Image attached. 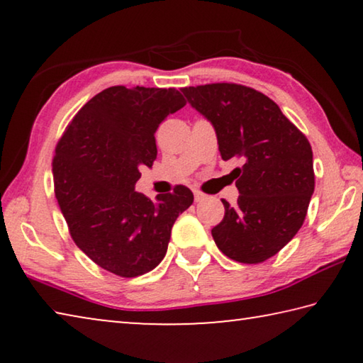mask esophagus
Listing matches in <instances>:
<instances>
[{
    "label": "esophagus",
    "instance_id": "esophagus-1",
    "mask_svg": "<svg viewBox=\"0 0 363 363\" xmlns=\"http://www.w3.org/2000/svg\"><path fill=\"white\" fill-rule=\"evenodd\" d=\"M194 196H195V201H201V200L206 199V195L203 192H200L199 189L194 190Z\"/></svg>",
    "mask_w": 363,
    "mask_h": 363
}]
</instances>
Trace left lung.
I'll return each instance as SVG.
<instances>
[{
    "instance_id": "obj_1",
    "label": "left lung",
    "mask_w": 363,
    "mask_h": 363,
    "mask_svg": "<svg viewBox=\"0 0 363 363\" xmlns=\"http://www.w3.org/2000/svg\"><path fill=\"white\" fill-rule=\"evenodd\" d=\"M211 123L223 160L240 158L235 205L223 200L224 219L213 227L218 248L233 261L264 262L303 225L314 194L307 138L267 96L248 86L213 83L181 89Z\"/></svg>"
}]
</instances>
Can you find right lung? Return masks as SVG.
Here are the masks:
<instances>
[{"instance_id":"right-lung-1","label":"right lung","mask_w":363,"mask_h":363,"mask_svg":"<svg viewBox=\"0 0 363 363\" xmlns=\"http://www.w3.org/2000/svg\"><path fill=\"white\" fill-rule=\"evenodd\" d=\"M184 106L174 88L112 86L84 104L57 143L54 192L73 242L120 277L155 269L174 220L194 203L186 186L157 201L134 190L140 168L157 158L160 123Z\"/></svg>"}]
</instances>
